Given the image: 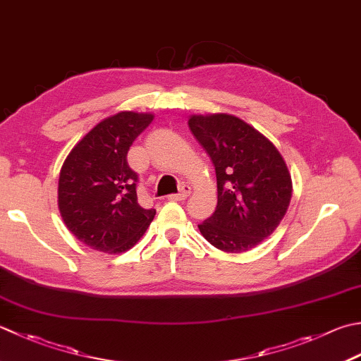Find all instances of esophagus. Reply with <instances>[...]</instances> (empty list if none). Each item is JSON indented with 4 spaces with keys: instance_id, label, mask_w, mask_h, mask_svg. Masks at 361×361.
<instances>
[{
    "instance_id": "esophagus-1",
    "label": "esophagus",
    "mask_w": 361,
    "mask_h": 361,
    "mask_svg": "<svg viewBox=\"0 0 361 361\" xmlns=\"http://www.w3.org/2000/svg\"><path fill=\"white\" fill-rule=\"evenodd\" d=\"M189 195H190V186H183V188L180 189L178 194H171V195H169V200H172V202L186 200Z\"/></svg>"
}]
</instances>
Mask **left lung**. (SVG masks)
Masks as SVG:
<instances>
[{
    "mask_svg": "<svg viewBox=\"0 0 361 361\" xmlns=\"http://www.w3.org/2000/svg\"><path fill=\"white\" fill-rule=\"evenodd\" d=\"M188 123L217 178V207L199 225L200 233L222 252L252 250L277 230L291 202L293 180L283 157L236 116L192 114Z\"/></svg>",
    "mask_w": 361,
    "mask_h": 361,
    "instance_id": "1",
    "label": "left lung"
}]
</instances>
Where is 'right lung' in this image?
<instances>
[{
  "label": "right lung",
  "instance_id": "add662e5",
  "mask_svg": "<svg viewBox=\"0 0 361 361\" xmlns=\"http://www.w3.org/2000/svg\"><path fill=\"white\" fill-rule=\"evenodd\" d=\"M152 112L120 111L78 140L61 167L58 207L63 224L82 244L103 253L136 245L157 211L137 202L126 154L152 123Z\"/></svg>",
  "mask_w": 361,
  "mask_h": 361
}]
</instances>
